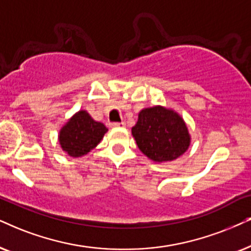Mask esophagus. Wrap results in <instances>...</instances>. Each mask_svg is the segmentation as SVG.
Here are the masks:
<instances>
[{"mask_svg":"<svg viewBox=\"0 0 251 251\" xmlns=\"http://www.w3.org/2000/svg\"><path fill=\"white\" fill-rule=\"evenodd\" d=\"M125 125H126V124L124 123V122H122V123H113V124H111V126H112V127H125Z\"/></svg>","mask_w":251,"mask_h":251,"instance_id":"esophagus-1","label":"esophagus"}]
</instances>
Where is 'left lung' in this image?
<instances>
[{
  "mask_svg": "<svg viewBox=\"0 0 251 251\" xmlns=\"http://www.w3.org/2000/svg\"><path fill=\"white\" fill-rule=\"evenodd\" d=\"M132 135L142 153L158 163L176 160L191 144L184 119L176 111L161 105L146 107L139 112Z\"/></svg>",
  "mask_w": 251,
  "mask_h": 251,
  "instance_id": "1",
  "label": "left lung"
}]
</instances>
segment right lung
<instances>
[{
	"mask_svg": "<svg viewBox=\"0 0 251 251\" xmlns=\"http://www.w3.org/2000/svg\"><path fill=\"white\" fill-rule=\"evenodd\" d=\"M106 132L103 123L94 120L85 110H80L60 129V147L69 156L81 157L93 151Z\"/></svg>",
	"mask_w": 251,
	"mask_h": 251,
	"instance_id": "right-lung-1",
	"label": "right lung"
}]
</instances>
